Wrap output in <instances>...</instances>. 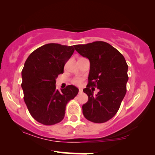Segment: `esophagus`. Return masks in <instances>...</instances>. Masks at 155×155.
<instances>
[{"label":"esophagus","instance_id":"1","mask_svg":"<svg viewBox=\"0 0 155 155\" xmlns=\"http://www.w3.org/2000/svg\"><path fill=\"white\" fill-rule=\"evenodd\" d=\"M79 93L80 94V93H82V90H81V89H79Z\"/></svg>","mask_w":155,"mask_h":155}]
</instances>
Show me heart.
Wrapping results in <instances>:
<instances>
[{
  "label": "heart",
  "mask_w": 155,
  "mask_h": 155,
  "mask_svg": "<svg viewBox=\"0 0 155 155\" xmlns=\"http://www.w3.org/2000/svg\"><path fill=\"white\" fill-rule=\"evenodd\" d=\"M73 83L74 84H75V85H81L82 83V78H76L75 79L73 80Z\"/></svg>",
  "instance_id": "heart-1"
}]
</instances>
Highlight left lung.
Instances as JSON below:
<instances>
[{
  "instance_id": "8db88e82",
  "label": "left lung",
  "mask_w": 155,
  "mask_h": 155,
  "mask_svg": "<svg viewBox=\"0 0 155 155\" xmlns=\"http://www.w3.org/2000/svg\"><path fill=\"white\" fill-rule=\"evenodd\" d=\"M75 49L90 63L88 84L83 92L88 96L82 105L84 117L94 123L107 122L119 109L126 93L128 68L124 56L109 44L94 41L74 46ZM97 86L99 92L94 96L90 87Z\"/></svg>"
}]
</instances>
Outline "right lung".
Masks as SVG:
<instances>
[{
    "label": "right lung",
    "instance_id": "1",
    "mask_svg": "<svg viewBox=\"0 0 155 155\" xmlns=\"http://www.w3.org/2000/svg\"><path fill=\"white\" fill-rule=\"evenodd\" d=\"M74 51L73 46L47 44L34 51L25 61L21 84L24 100L31 116L40 124L61 122L68 102L78 94L79 90L72 84L61 92L56 89V79L63 73Z\"/></svg>",
    "mask_w": 155,
    "mask_h": 155
}]
</instances>
